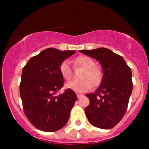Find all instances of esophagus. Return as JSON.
<instances>
[{
  "instance_id": "esophagus-1",
  "label": "esophagus",
  "mask_w": 149,
  "mask_h": 149,
  "mask_svg": "<svg viewBox=\"0 0 149 149\" xmlns=\"http://www.w3.org/2000/svg\"><path fill=\"white\" fill-rule=\"evenodd\" d=\"M83 95H80V94H77V97H78V99L80 98V97H83Z\"/></svg>"
}]
</instances>
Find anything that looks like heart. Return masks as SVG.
<instances>
[{"label": "heart", "instance_id": "heart-1", "mask_svg": "<svg viewBox=\"0 0 149 149\" xmlns=\"http://www.w3.org/2000/svg\"><path fill=\"white\" fill-rule=\"evenodd\" d=\"M76 66L84 69V71L80 77V80L69 82L66 83V88L76 92H85L90 90L93 86L100 85L102 78L101 70L95 66V62L92 58L88 56H80L75 60ZM59 71L61 76L66 81L71 80L72 76L71 64L68 60H64L59 65Z\"/></svg>", "mask_w": 149, "mask_h": 149}]
</instances>
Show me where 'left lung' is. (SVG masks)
<instances>
[{
  "label": "left lung",
  "mask_w": 149,
  "mask_h": 149,
  "mask_svg": "<svg viewBox=\"0 0 149 149\" xmlns=\"http://www.w3.org/2000/svg\"><path fill=\"white\" fill-rule=\"evenodd\" d=\"M80 52L100 63L103 77L94 93L87 94L90 104L85 109L89 122L101 129H111L123 118L132 91L131 69L123 57L111 49L100 47Z\"/></svg>",
  "instance_id": "8db88e82"
}]
</instances>
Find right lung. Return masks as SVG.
Listing matches in <instances>:
<instances>
[{"label": "right lung", "instance_id": "right-lung-1", "mask_svg": "<svg viewBox=\"0 0 149 149\" xmlns=\"http://www.w3.org/2000/svg\"><path fill=\"white\" fill-rule=\"evenodd\" d=\"M75 53L74 50L47 48L31 58L23 68L19 91L24 111L31 123L40 130L57 131L69 120L76 94L70 89L56 93L64 85L59 65Z\"/></svg>", "mask_w": 149, "mask_h": 149}]
</instances>
